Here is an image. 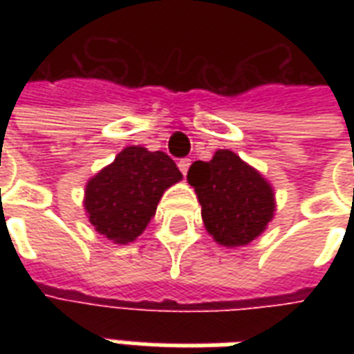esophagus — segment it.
<instances>
[{
	"label": "esophagus",
	"mask_w": 354,
	"mask_h": 354,
	"mask_svg": "<svg viewBox=\"0 0 354 354\" xmlns=\"http://www.w3.org/2000/svg\"><path fill=\"white\" fill-rule=\"evenodd\" d=\"M178 167H180V171H182L183 174H187L189 167H191V160H189V158H185V160H180L178 161Z\"/></svg>",
	"instance_id": "obj_1"
}]
</instances>
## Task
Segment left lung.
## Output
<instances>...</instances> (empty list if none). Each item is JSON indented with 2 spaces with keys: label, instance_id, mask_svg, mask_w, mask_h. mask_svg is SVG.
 Instances as JSON below:
<instances>
[{
  "label": "left lung",
  "instance_id": "left-lung-1",
  "mask_svg": "<svg viewBox=\"0 0 354 354\" xmlns=\"http://www.w3.org/2000/svg\"><path fill=\"white\" fill-rule=\"evenodd\" d=\"M187 182L202 205L205 230L221 246H246L274 221L272 183L233 150L221 149L209 161H194Z\"/></svg>",
  "mask_w": 354,
  "mask_h": 354
}]
</instances>
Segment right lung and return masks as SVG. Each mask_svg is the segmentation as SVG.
I'll list each match as a JSON object with an SVG mask.
<instances>
[{"label": "right lung", "instance_id": "add662e5", "mask_svg": "<svg viewBox=\"0 0 354 354\" xmlns=\"http://www.w3.org/2000/svg\"><path fill=\"white\" fill-rule=\"evenodd\" d=\"M182 178L165 152H150L141 145L124 147L86 183L88 221L113 244L133 242L156 215L163 193Z\"/></svg>", "mask_w": 354, "mask_h": 354}]
</instances>
